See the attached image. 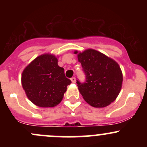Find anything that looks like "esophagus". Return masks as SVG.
<instances>
[{"label": "esophagus", "instance_id": "esophagus-1", "mask_svg": "<svg viewBox=\"0 0 147 147\" xmlns=\"http://www.w3.org/2000/svg\"><path fill=\"white\" fill-rule=\"evenodd\" d=\"M71 81H72V82L75 83V82H76V78H75V77H73V78H71Z\"/></svg>", "mask_w": 147, "mask_h": 147}]
</instances>
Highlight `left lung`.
Instances as JSON below:
<instances>
[{
	"label": "left lung",
	"mask_w": 147,
	"mask_h": 147,
	"mask_svg": "<svg viewBox=\"0 0 147 147\" xmlns=\"http://www.w3.org/2000/svg\"><path fill=\"white\" fill-rule=\"evenodd\" d=\"M75 54L78 51L75 52ZM85 74V82L77 80L78 89L87 103L105 107L116 100L122 84V72L117 62L103 53L88 49L78 55Z\"/></svg>",
	"instance_id": "1"
}]
</instances>
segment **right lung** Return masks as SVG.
<instances>
[{
    "label": "right lung",
    "mask_w": 147,
    "mask_h": 147,
    "mask_svg": "<svg viewBox=\"0 0 147 147\" xmlns=\"http://www.w3.org/2000/svg\"><path fill=\"white\" fill-rule=\"evenodd\" d=\"M21 82L28 98L40 107L58 105L72 82L57 65V57L51 54L41 55L32 60L23 70Z\"/></svg>",
    "instance_id": "add662e5"
}]
</instances>
